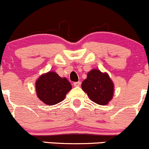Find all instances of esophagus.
Wrapping results in <instances>:
<instances>
[{"mask_svg": "<svg viewBox=\"0 0 149 149\" xmlns=\"http://www.w3.org/2000/svg\"><path fill=\"white\" fill-rule=\"evenodd\" d=\"M74 87H79V86H80L81 83L80 81H76V82H74Z\"/></svg>", "mask_w": 149, "mask_h": 149, "instance_id": "obj_1", "label": "esophagus"}]
</instances>
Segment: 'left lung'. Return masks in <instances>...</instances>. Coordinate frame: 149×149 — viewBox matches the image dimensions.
I'll use <instances>...</instances> for the list:
<instances>
[{"instance_id":"1","label":"left lung","mask_w":149,"mask_h":149,"mask_svg":"<svg viewBox=\"0 0 149 149\" xmlns=\"http://www.w3.org/2000/svg\"><path fill=\"white\" fill-rule=\"evenodd\" d=\"M83 91L92 102L100 105H106L113 94V83L107 73L98 70H92L87 73V79L81 83Z\"/></svg>"}]
</instances>
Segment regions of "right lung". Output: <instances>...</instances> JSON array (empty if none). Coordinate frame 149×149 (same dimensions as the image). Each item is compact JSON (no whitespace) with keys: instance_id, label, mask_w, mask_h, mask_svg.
I'll list each match as a JSON object with an SVG mask.
<instances>
[{"instance_id":"1","label":"right lung","mask_w":149,"mask_h":149,"mask_svg":"<svg viewBox=\"0 0 149 149\" xmlns=\"http://www.w3.org/2000/svg\"><path fill=\"white\" fill-rule=\"evenodd\" d=\"M38 98L47 105H55L64 100L72 85L66 78H62L55 72L43 74L36 82Z\"/></svg>"}]
</instances>
